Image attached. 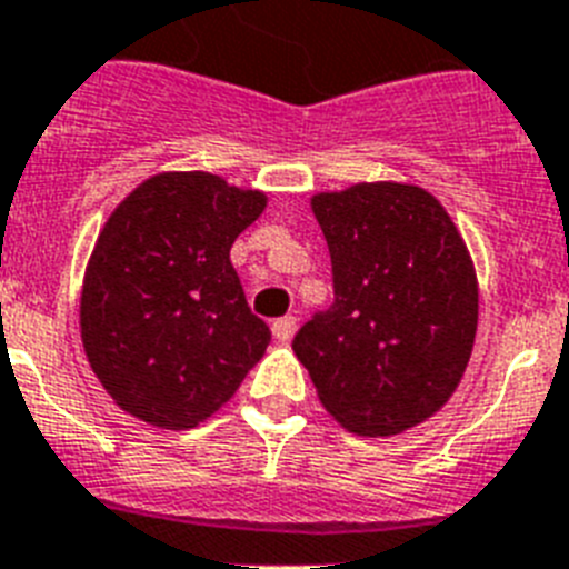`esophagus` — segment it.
<instances>
[{
  "instance_id": "obj_1",
  "label": "esophagus",
  "mask_w": 569,
  "mask_h": 569,
  "mask_svg": "<svg viewBox=\"0 0 569 569\" xmlns=\"http://www.w3.org/2000/svg\"><path fill=\"white\" fill-rule=\"evenodd\" d=\"M295 329H298V318H292V315H286V318H277V321L271 323V332H274V338L280 343L292 341Z\"/></svg>"
}]
</instances>
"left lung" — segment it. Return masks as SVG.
<instances>
[{
  "mask_svg": "<svg viewBox=\"0 0 569 569\" xmlns=\"http://www.w3.org/2000/svg\"><path fill=\"white\" fill-rule=\"evenodd\" d=\"M336 303L292 350L323 408L352 433L393 437L433 417L460 385L477 332L469 248L428 190L361 181L312 196Z\"/></svg>",
  "mask_w": 569,
  "mask_h": 569,
  "instance_id": "1",
  "label": "left lung"
}]
</instances>
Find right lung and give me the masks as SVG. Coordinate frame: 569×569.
<instances>
[{
  "mask_svg": "<svg viewBox=\"0 0 569 569\" xmlns=\"http://www.w3.org/2000/svg\"><path fill=\"white\" fill-rule=\"evenodd\" d=\"M266 193L190 170L141 181L98 233L80 338L114 405L184 431L217 413L271 341L231 266Z\"/></svg>",
  "mask_w": 569,
  "mask_h": 569,
  "instance_id": "obj_1",
  "label": "right lung"
}]
</instances>
